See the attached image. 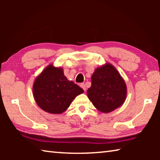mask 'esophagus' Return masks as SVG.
<instances>
[{"label":"esophagus","instance_id":"1","mask_svg":"<svg viewBox=\"0 0 160 160\" xmlns=\"http://www.w3.org/2000/svg\"><path fill=\"white\" fill-rule=\"evenodd\" d=\"M80 87L83 89V90H84V91H85V90H86V87H85V84H83V83L80 84Z\"/></svg>","mask_w":160,"mask_h":160}]
</instances>
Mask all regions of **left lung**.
I'll return each instance as SVG.
<instances>
[{
    "label": "left lung",
    "instance_id": "1",
    "mask_svg": "<svg viewBox=\"0 0 160 160\" xmlns=\"http://www.w3.org/2000/svg\"><path fill=\"white\" fill-rule=\"evenodd\" d=\"M91 80L87 94L99 112L110 113L123 104L127 95L126 84L113 65L106 63L97 68Z\"/></svg>",
    "mask_w": 160,
    "mask_h": 160
}]
</instances>
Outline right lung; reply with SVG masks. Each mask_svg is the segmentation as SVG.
I'll use <instances>...</instances> for the list:
<instances>
[{"instance_id":"right-lung-1","label":"right lung","mask_w":160,"mask_h":160,"mask_svg":"<svg viewBox=\"0 0 160 160\" xmlns=\"http://www.w3.org/2000/svg\"><path fill=\"white\" fill-rule=\"evenodd\" d=\"M33 96L37 104L44 112L61 114L70 107L72 100L84 90L64 75L61 67L49 64L35 79Z\"/></svg>"}]
</instances>
